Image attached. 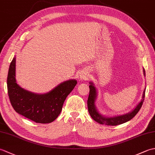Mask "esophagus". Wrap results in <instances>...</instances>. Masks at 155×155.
<instances>
[{
    "mask_svg": "<svg viewBox=\"0 0 155 155\" xmlns=\"http://www.w3.org/2000/svg\"><path fill=\"white\" fill-rule=\"evenodd\" d=\"M88 78V72L87 71H83L80 74V78L81 80H83V81H86L87 80V78Z\"/></svg>",
    "mask_w": 155,
    "mask_h": 155,
    "instance_id": "34e87169",
    "label": "esophagus"
}]
</instances>
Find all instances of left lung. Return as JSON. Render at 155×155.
Wrapping results in <instances>:
<instances>
[{
	"label": "left lung",
	"mask_w": 155,
	"mask_h": 155,
	"mask_svg": "<svg viewBox=\"0 0 155 155\" xmlns=\"http://www.w3.org/2000/svg\"><path fill=\"white\" fill-rule=\"evenodd\" d=\"M144 75L145 76V71L143 68ZM90 92L89 95H88V101H87V105H88V110L89 113L91 117L93 118V120L97 121V123L101 124H106L109 125V126H116V125L121 124L123 123H126V122L130 120L135 116L138 113V112L140 109L142 107L143 103L144 102V98L145 97V89L143 91V99L140 103L138 104L135 108L130 113L128 114H125L120 116H117L114 117H105L102 116L101 114L98 113L96 107H95L94 102L97 97V89L94 87L93 83H90Z\"/></svg>",
	"instance_id": "obj_1"
}]
</instances>
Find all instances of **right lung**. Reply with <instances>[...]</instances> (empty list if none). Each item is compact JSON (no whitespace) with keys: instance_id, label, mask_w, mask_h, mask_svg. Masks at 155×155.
<instances>
[{"instance_id":"add662e5","label":"right lung","mask_w":155,"mask_h":155,"mask_svg":"<svg viewBox=\"0 0 155 155\" xmlns=\"http://www.w3.org/2000/svg\"><path fill=\"white\" fill-rule=\"evenodd\" d=\"M16 58L10 64L7 77V89L10 101L18 114L37 123H50L60 114L64 102L77 84L69 80L58 84L45 94H35L23 89L16 83Z\"/></svg>"}]
</instances>
